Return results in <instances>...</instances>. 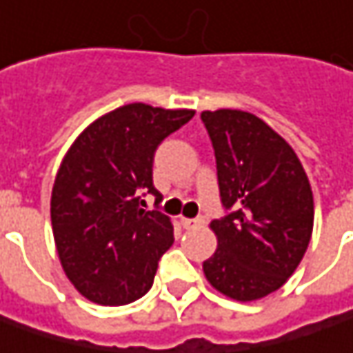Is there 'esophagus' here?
<instances>
[{
	"mask_svg": "<svg viewBox=\"0 0 353 353\" xmlns=\"http://www.w3.org/2000/svg\"><path fill=\"white\" fill-rule=\"evenodd\" d=\"M205 223V219L201 218H183L181 219V225L185 228V230H190V228H199V225H203Z\"/></svg>",
	"mask_w": 353,
	"mask_h": 353,
	"instance_id": "obj_1",
	"label": "esophagus"
}]
</instances>
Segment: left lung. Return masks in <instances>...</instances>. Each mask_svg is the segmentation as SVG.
<instances>
[{
  "mask_svg": "<svg viewBox=\"0 0 353 353\" xmlns=\"http://www.w3.org/2000/svg\"><path fill=\"white\" fill-rule=\"evenodd\" d=\"M212 139L219 199L212 221L218 250L203 261L208 281L230 298L259 300L296 272L314 228V196L288 141L239 110L201 112Z\"/></svg>",
  "mask_w": 353,
  "mask_h": 353,
  "instance_id": "obj_1",
  "label": "left lung"
}]
</instances>
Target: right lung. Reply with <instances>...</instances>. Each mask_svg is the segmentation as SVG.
<instances>
[{"label": "right lung", "mask_w": 353, "mask_h": 353, "mask_svg": "<svg viewBox=\"0 0 353 353\" xmlns=\"http://www.w3.org/2000/svg\"><path fill=\"white\" fill-rule=\"evenodd\" d=\"M196 112L130 103L99 117L75 139L52 192V228L68 278L101 305L139 300L174 243V225L143 210L159 143Z\"/></svg>", "instance_id": "right-lung-1"}]
</instances>
